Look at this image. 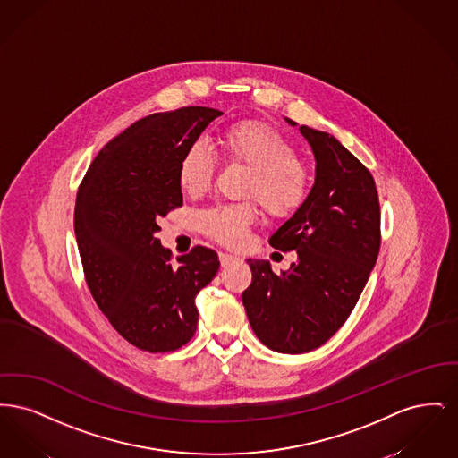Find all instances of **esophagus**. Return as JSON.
Wrapping results in <instances>:
<instances>
[{
	"instance_id": "obj_1",
	"label": "esophagus",
	"mask_w": 458,
	"mask_h": 458,
	"mask_svg": "<svg viewBox=\"0 0 458 458\" xmlns=\"http://www.w3.org/2000/svg\"><path fill=\"white\" fill-rule=\"evenodd\" d=\"M239 261L240 258H237V256H232V254H226V252L219 254V262H221L223 267H228V266H232V264Z\"/></svg>"
}]
</instances>
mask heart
<instances>
[{
	"mask_svg": "<svg viewBox=\"0 0 458 458\" xmlns=\"http://www.w3.org/2000/svg\"><path fill=\"white\" fill-rule=\"evenodd\" d=\"M219 148L226 163L249 168L243 196L258 199L269 216L286 218L304 204L309 172L282 131L259 120H242L221 131ZM215 172V156L194 142L178 161V183L185 194L199 196L211 187ZM254 219L252 202L221 204L200 215V226L221 243L239 247Z\"/></svg>",
	"mask_w": 458,
	"mask_h": 458,
	"instance_id": "1",
	"label": "heart"
}]
</instances>
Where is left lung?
Here are the masks:
<instances>
[{
	"mask_svg": "<svg viewBox=\"0 0 458 458\" xmlns=\"http://www.w3.org/2000/svg\"><path fill=\"white\" fill-rule=\"evenodd\" d=\"M288 125L297 127L290 118ZM316 159L304 204L269 237L297 261L275 275L247 259L252 284L242 293L249 323L267 349L304 353L347 321L379 254V199L369 170L327 131L299 127Z\"/></svg>",
	"mask_w": 458,
	"mask_h": 458,
	"instance_id": "left-lung-1",
	"label": "left lung"
}]
</instances>
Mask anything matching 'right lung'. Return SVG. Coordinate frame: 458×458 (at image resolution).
<instances>
[{
  "mask_svg": "<svg viewBox=\"0 0 458 458\" xmlns=\"http://www.w3.org/2000/svg\"><path fill=\"white\" fill-rule=\"evenodd\" d=\"M219 109L189 106L135 122L99 151L75 200V237L89 290L137 349L172 352L196 333L197 293L219 269L197 245L172 261L157 219L183 204L178 161Z\"/></svg>",
  "mask_w": 458,
  "mask_h": 458,
  "instance_id": "right-lung-1",
  "label": "right lung"
}]
</instances>
